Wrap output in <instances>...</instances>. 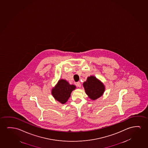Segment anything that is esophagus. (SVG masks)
I'll list each match as a JSON object with an SVG mask.
<instances>
[{
    "label": "esophagus",
    "mask_w": 148,
    "mask_h": 148,
    "mask_svg": "<svg viewBox=\"0 0 148 148\" xmlns=\"http://www.w3.org/2000/svg\"><path fill=\"white\" fill-rule=\"evenodd\" d=\"M76 85H77L78 87H81V84L80 82H77Z\"/></svg>",
    "instance_id": "1"
}]
</instances>
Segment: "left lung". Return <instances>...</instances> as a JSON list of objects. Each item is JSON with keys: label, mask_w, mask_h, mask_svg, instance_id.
<instances>
[{"label": "left lung", "mask_w": 148, "mask_h": 148, "mask_svg": "<svg viewBox=\"0 0 148 148\" xmlns=\"http://www.w3.org/2000/svg\"><path fill=\"white\" fill-rule=\"evenodd\" d=\"M83 85L86 93L91 100H96L102 96L106 90L103 83L94 75L88 77Z\"/></svg>", "instance_id": "1"}]
</instances>
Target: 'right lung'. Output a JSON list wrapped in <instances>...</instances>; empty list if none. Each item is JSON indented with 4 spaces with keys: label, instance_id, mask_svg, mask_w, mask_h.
<instances>
[{
    "label": "right lung",
    "instance_id": "1",
    "mask_svg": "<svg viewBox=\"0 0 148 148\" xmlns=\"http://www.w3.org/2000/svg\"><path fill=\"white\" fill-rule=\"evenodd\" d=\"M75 88V85H71L66 80L60 79L54 87L52 88L51 94L57 101L63 104L67 101L71 92Z\"/></svg>",
    "mask_w": 148,
    "mask_h": 148
}]
</instances>
